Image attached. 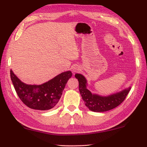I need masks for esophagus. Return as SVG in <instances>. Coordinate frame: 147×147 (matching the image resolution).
Listing matches in <instances>:
<instances>
[{
	"instance_id": "esophagus-1",
	"label": "esophagus",
	"mask_w": 147,
	"mask_h": 147,
	"mask_svg": "<svg viewBox=\"0 0 147 147\" xmlns=\"http://www.w3.org/2000/svg\"><path fill=\"white\" fill-rule=\"evenodd\" d=\"M71 70H72V71L74 74L76 72H77V71H79L80 70V67L77 65H75L72 67V68H71Z\"/></svg>"
}]
</instances>
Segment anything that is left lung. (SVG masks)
I'll use <instances>...</instances> for the list:
<instances>
[{
  "label": "left lung",
  "mask_w": 147,
  "mask_h": 147,
  "mask_svg": "<svg viewBox=\"0 0 147 147\" xmlns=\"http://www.w3.org/2000/svg\"><path fill=\"white\" fill-rule=\"evenodd\" d=\"M75 77L79 81V91L86 106L92 112H106L119 106L125 100L131 88V86H129L115 93L108 96H102L92 93L88 89V81L83 75L76 74Z\"/></svg>",
  "instance_id": "8db88e82"
}]
</instances>
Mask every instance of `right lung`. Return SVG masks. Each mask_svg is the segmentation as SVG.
Here are the masks:
<instances>
[{
    "mask_svg": "<svg viewBox=\"0 0 147 147\" xmlns=\"http://www.w3.org/2000/svg\"><path fill=\"white\" fill-rule=\"evenodd\" d=\"M11 79L20 100L29 108L38 110L51 109L60 99L68 80L72 76L68 70L56 76L40 85L26 84L23 82L13 70Z\"/></svg>",
    "mask_w": 147,
    "mask_h": 147,
    "instance_id": "right-lung-1",
    "label": "right lung"
}]
</instances>
